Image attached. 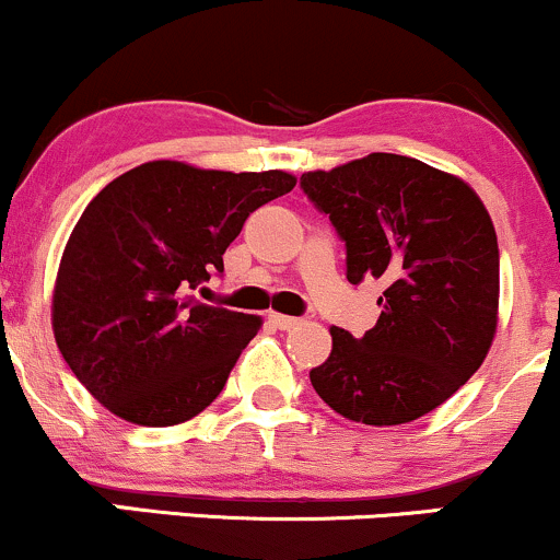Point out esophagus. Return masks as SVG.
Here are the masks:
<instances>
[{
	"mask_svg": "<svg viewBox=\"0 0 560 560\" xmlns=\"http://www.w3.org/2000/svg\"><path fill=\"white\" fill-rule=\"evenodd\" d=\"M268 320H271L276 329H281V331H289V329H294V326H300V318L281 316V313H271V316H268Z\"/></svg>",
	"mask_w": 560,
	"mask_h": 560,
	"instance_id": "34e87169",
	"label": "esophagus"
}]
</instances>
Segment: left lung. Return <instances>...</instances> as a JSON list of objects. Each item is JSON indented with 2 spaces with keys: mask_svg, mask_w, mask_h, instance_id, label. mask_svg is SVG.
<instances>
[{
  "mask_svg": "<svg viewBox=\"0 0 560 560\" xmlns=\"http://www.w3.org/2000/svg\"><path fill=\"white\" fill-rule=\"evenodd\" d=\"M300 189L345 242L347 281L384 287L374 329L352 337L334 326L313 389L350 421L421 419L492 345L500 249L490 213L460 178L389 152L302 173Z\"/></svg>",
  "mask_w": 560,
  "mask_h": 560,
  "instance_id": "1",
  "label": "left lung"
}]
</instances>
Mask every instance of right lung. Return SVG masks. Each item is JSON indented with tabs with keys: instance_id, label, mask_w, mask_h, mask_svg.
I'll list each match as a JSON object with an SVG mask.
<instances>
[{
	"instance_id": "right-lung-1",
	"label": "right lung",
	"mask_w": 560,
	"mask_h": 560,
	"mask_svg": "<svg viewBox=\"0 0 560 560\" xmlns=\"http://www.w3.org/2000/svg\"><path fill=\"white\" fill-rule=\"evenodd\" d=\"M284 171L229 173L155 160L86 205L62 253L55 339L75 378L120 419L173 427L221 395L260 318L205 305L249 213L294 189Z\"/></svg>"
}]
</instances>
